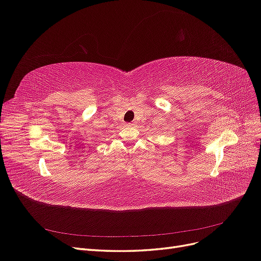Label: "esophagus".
I'll list each match as a JSON object with an SVG mask.
<instances>
[{
    "label": "esophagus",
    "mask_w": 261,
    "mask_h": 261,
    "mask_svg": "<svg viewBox=\"0 0 261 261\" xmlns=\"http://www.w3.org/2000/svg\"><path fill=\"white\" fill-rule=\"evenodd\" d=\"M134 124H135V123H128L127 125H134Z\"/></svg>",
    "instance_id": "34e87169"
}]
</instances>
